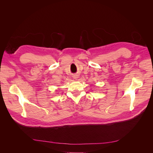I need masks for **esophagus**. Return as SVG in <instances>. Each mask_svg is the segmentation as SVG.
I'll use <instances>...</instances> for the list:
<instances>
[{"mask_svg":"<svg viewBox=\"0 0 153 153\" xmlns=\"http://www.w3.org/2000/svg\"><path fill=\"white\" fill-rule=\"evenodd\" d=\"M73 77L75 78V79H76V78H78V76L77 75H74L73 76Z\"/></svg>","mask_w":153,"mask_h":153,"instance_id":"esophagus-1","label":"esophagus"}]
</instances>
